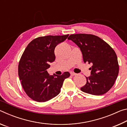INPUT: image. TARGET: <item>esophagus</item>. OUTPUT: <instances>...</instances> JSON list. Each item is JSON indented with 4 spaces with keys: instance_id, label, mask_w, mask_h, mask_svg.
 <instances>
[{
    "instance_id": "esophagus-1",
    "label": "esophagus",
    "mask_w": 127,
    "mask_h": 127,
    "mask_svg": "<svg viewBox=\"0 0 127 127\" xmlns=\"http://www.w3.org/2000/svg\"><path fill=\"white\" fill-rule=\"evenodd\" d=\"M76 74V73H75L74 72H70V75H71V76H75Z\"/></svg>"
}]
</instances>
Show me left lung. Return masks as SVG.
Wrapping results in <instances>:
<instances>
[{"label":"left lung","instance_id":"1","mask_svg":"<svg viewBox=\"0 0 127 127\" xmlns=\"http://www.w3.org/2000/svg\"><path fill=\"white\" fill-rule=\"evenodd\" d=\"M81 49L83 62L92 63L91 76L81 88L82 91L102 95L113 87L119 73L117 56L113 48L98 36L91 34L70 35L68 38Z\"/></svg>","mask_w":127,"mask_h":127}]
</instances>
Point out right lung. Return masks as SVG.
<instances>
[{
	"label": "right lung",
	"mask_w": 127,
	"mask_h": 127,
	"mask_svg": "<svg viewBox=\"0 0 127 127\" xmlns=\"http://www.w3.org/2000/svg\"><path fill=\"white\" fill-rule=\"evenodd\" d=\"M69 35L46 36L33 39L28 45L18 64V76L26 93L31 99L45 102L61 92L63 82L70 76L68 72L50 75L47 69L55 59L54 50Z\"/></svg>",
	"instance_id": "1"
}]
</instances>
